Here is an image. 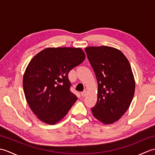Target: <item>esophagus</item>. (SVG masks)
Listing matches in <instances>:
<instances>
[{
	"instance_id": "obj_1",
	"label": "esophagus",
	"mask_w": 155,
	"mask_h": 155,
	"mask_svg": "<svg viewBox=\"0 0 155 155\" xmlns=\"http://www.w3.org/2000/svg\"><path fill=\"white\" fill-rule=\"evenodd\" d=\"M81 94L82 97H85V96H86V94H87V91L84 90L83 92H81Z\"/></svg>"
}]
</instances>
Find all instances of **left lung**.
Listing matches in <instances>:
<instances>
[{"label": "left lung", "mask_w": 155, "mask_h": 155, "mask_svg": "<svg viewBox=\"0 0 155 155\" xmlns=\"http://www.w3.org/2000/svg\"><path fill=\"white\" fill-rule=\"evenodd\" d=\"M98 83L97 102L91 108L104 124L118 120L133 100L135 82L129 62L122 52L106 46L84 49Z\"/></svg>", "instance_id": "1"}]
</instances>
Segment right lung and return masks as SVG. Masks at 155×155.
<instances>
[{
  "mask_svg": "<svg viewBox=\"0 0 155 155\" xmlns=\"http://www.w3.org/2000/svg\"><path fill=\"white\" fill-rule=\"evenodd\" d=\"M84 58L80 48H47L29 62L23 77V90L29 107L41 121L57 123L77 101L68 75Z\"/></svg>",
  "mask_w": 155,
  "mask_h": 155,
  "instance_id": "obj_1",
  "label": "right lung"
}]
</instances>
